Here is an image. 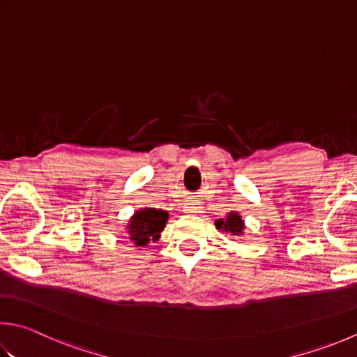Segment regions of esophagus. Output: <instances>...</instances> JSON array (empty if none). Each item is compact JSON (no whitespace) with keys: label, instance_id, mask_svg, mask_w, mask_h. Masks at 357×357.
Instances as JSON below:
<instances>
[{"label":"esophagus","instance_id":"obj_1","mask_svg":"<svg viewBox=\"0 0 357 357\" xmlns=\"http://www.w3.org/2000/svg\"><path fill=\"white\" fill-rule=\"evenodd\" d=\"M184 212L188 215H197V213H201V207H198V204H195L193 201H188L184 206Z\"/></svg>","mask_w":357,"mask_h":357}]
</instances>
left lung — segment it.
I'll return each mask as SVG.
<instances>
[{
    "label": "left lung",
    "mask_w": 357,
    "mask_h": 357,
    "mask_svg": "<svg viewBox=\"0 0 357 357\" xmlns=\"http://www.w3.org/2000/svg\"><path fill=\"white\" fill-rule=\"evenodd\" d=\"M215 227L221 230V232H227V234H232L235 236H241L244 234V229H246V225H244L243 216L238 212L230 211L226 215V218L215 220Z\"/></svg>",
    "instance_id": "obj_1"
}]
</instances>
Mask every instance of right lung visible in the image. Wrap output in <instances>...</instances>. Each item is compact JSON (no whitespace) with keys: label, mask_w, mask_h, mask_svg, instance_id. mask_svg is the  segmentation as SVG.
I'll use <instances>...</instances> for the list:
<instances>
[{"label":"right lung","mask_w":357,"mask_h":357,"mask_svg":"<svg viewBox=\"0 0 357 357\" xmlns=\"http://www.w3.org/2000/svg\"><path fill=\"white\" fill-rule=\"evenodd\" d=\"M167 221H169V213L162 208L144 207L132 213L125 230L135 246L145 248L151 241L156 243L160 238V232L164 230Z\"/></svg>","instance_id":"1"}]
</instances>
